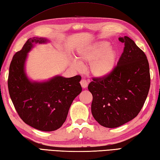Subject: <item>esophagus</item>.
<instances>
[{"label":"esophagus","instance_id":"34e87169","mask_svg":"<svg viewBox=\"0 0 160 160\" xmlns=\"http://www.w3.org/2000/svg\"><path fill=\"white\" fill-rule=\"evenodd\" d=\"M80 83H81V85H82L83 88H86L88 86V83H89V82H88V81H87V80L84 79V78H83V79L81 80Z\"/></svg>","mask_w":160,"mask_h":160}]
</instances>
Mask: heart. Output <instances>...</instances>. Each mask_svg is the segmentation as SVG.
I'll use <instances>...</instances> for the list:
<instances>
[{"instance_id": "1", "label": "heart", "mask_w": 160, "mask_h": 160, "mask_svg": "<svg viewBox=\"0 0 160 160\" xmlns=\"http://www.w3.org/2000/svg\"><path fill=\"white\" fill-rule=\"evenodd\" d=\"M78 59H72L71 65L76 69H82V63H90L89 71L96 78H105L114 71L118 52L108 41H100L90 45L78 52Z\"/></svg>"}]
</instances>
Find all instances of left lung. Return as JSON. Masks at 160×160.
<instances>
[{"instance_id": "1", "label": "left lung", "mask_w": 160, "mask_h": 160, "mask_svg": "<svg viewBox=\"0 0 160 160\" xmlns=\"http://www.w3.org/2000/svg\"><path fill=\"white\" fill-rule=\"evenodd\" d=\"M124 52L108 77L93 78L88 86L93 96L91 112L102 127L117 128L135 118L143 106L150 86L146 55L128 36L119 38Z\"/></svg>"}]
</instances>
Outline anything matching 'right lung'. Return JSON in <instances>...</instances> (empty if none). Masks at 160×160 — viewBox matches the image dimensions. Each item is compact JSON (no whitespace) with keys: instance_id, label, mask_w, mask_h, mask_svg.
<instances>
[{"instance_id":"add662e5","label":"right lung","mask_w":160,"mask_h":160,"mask_svg":"<svg viewBox=\"0 0 160 160\" xmlns=\"http://www.w3.org/2000/svg\"><path fill=\"white\" fill-rule=\"evenodd\" d=\"M47 38L28 39L11 61L8 90L16 111L23 122L42 131H52L62 127L73 100L82 91L81 76L65 78L60 75L38 82L28 77L25 64L36 44H45Z\"/></svg>"}]
</instances>
